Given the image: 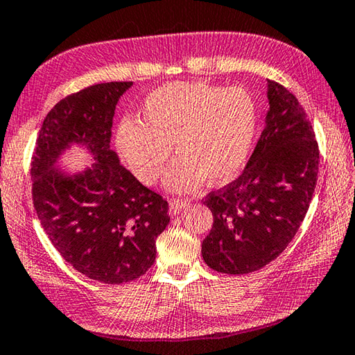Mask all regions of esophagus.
Listing matches in <instances>:
<instances>
[{"instance_id":"esophagus-1","label":"esophagus","mask_w":355,"mask_h":355,"mask_svg":"<svg viewBox=\"0 0 355 355\" xmlns=\"http://www.w3.org/2000/svg\"><path fill=\"white\" fill-rule=\"evenodd\" d=\"M190 205V200L189 199H184V198H173L170 200V209L173 215H176L179 210L185 209V207Z\"/></svg>"}]
</instances>
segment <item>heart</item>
Returning <instances> with one entry per match:
<instances>
[{
	"instance_id": "heart-1",
	"label": "heart",
	"mask_w": 355,
	"mask_h": 355,
	"mask_svg": "<svg viewBox=\"0 0 355 355\" xmlns=\"http://www.w3.org/2000/svg\"><path fill=\"white\" fill-rule=\"evenodd\" d=\"M139 117H126L117 126L120 156L139 180L151 185L175 144L179 159L166 185L178 191L196 189L204 178L213 185L235 178L249 157L258 122L255 100L245 88L202 82H175L151 91Z\"/></svg>"
}]
</instances>
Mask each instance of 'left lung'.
Returning <instances> with one entry per match:
<instances>
[{
	"label": "left lung",
	"instance_id": "left-lung-1",
	"mask_svg": "<svg viewBox=\"0 0 355 355\" xmlns=\"http://www.w3.org/2000/svg\"><path fill=\"white\" fill-rule=\"evenodd\" d=\"M267 83L270 108L247 166L204 199L213 225L202 241V258L220 273L244 275L282 255L317 185L320 150L306 111L283 85Z\"/></svg>",
	"mask_w": 355,
	"mask_h": 355
}]
</instances>
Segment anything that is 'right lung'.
I'll return each mask as SVG.
<instances>
[{
    "mask_svg": "<svg viewBox=\"0 0 355 355\" xmlns=\"http://www.w3.org/2000/svg\"><path fill=\"white\" fill-rule=\"evenodd\" d=\"M131 82L88 86L48 112L33 148L32 200L46 235L73 269L106 284L142 277L156 259V238L170 223L168 202L119 164L111 126ZM71 141L96 159L83 175L64 178L53 164Z\"/></svg>",
    "mask_w": 355,
    "mask_h": 355,
    "instance_id": "1",
    "label": "right lung"
}]
</instances>
